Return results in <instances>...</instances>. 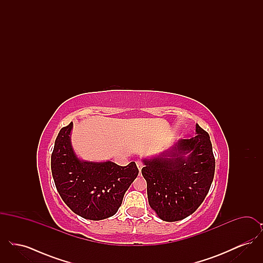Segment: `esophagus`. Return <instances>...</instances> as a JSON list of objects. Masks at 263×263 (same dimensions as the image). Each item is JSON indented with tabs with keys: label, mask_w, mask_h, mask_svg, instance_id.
<instances>
[{
	"label": "esophagus",
	"mask_w": 263,
	"mask_h": 263,
	"mask_svg": "<svg viewBox=\"0 0 263 263\" xmlns=\"http://www.w3.org/2000/svg\"><path fill=\"white\" fill-rule=\"evenodd\" d=\"M136 164H137L139 171H141V170H142V167H143V165H144V163H143V162H142L141 160H137V161H136Z\"/></svg>",
	"instance_id": "esophagus-1"
}]
</instances>
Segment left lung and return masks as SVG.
Returning a JSON list of instances; mask_svg holds the SVG:
<instances>
[{
    "mask_svg": "<svg viewBox=\"0 0 263 263\" xmlns=\"http://www.w3.org/2000/svg\"><path fill=\"white\" fill-rule=\"evenodd\" d=\"M196 133L160 157L144 160L149 204L163 221H179L195 212L211 187L215 158L210 136L198 124Z\"/></svg>",
    "mask_w": 263,
    "mask_h": 263,
    "instance_id": "obj_1",
    "label": "left lung"
}]
</instances>
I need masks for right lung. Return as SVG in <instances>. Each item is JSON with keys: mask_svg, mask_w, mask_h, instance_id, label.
Masks as SVG:
<instances>
[{"mask_svg": "<svg viewBox=\"0 0 263 263\" xmlns=\"http://www.w3.org/2000/svg\"><path fill=\"white\" fill-rule=\"evenodd\" d=\"M73 123L60 130L51 155L56 188L66 205L77 215L93 221L113 216L122 204L126 190L139 174L131 162L121 166L112 162L81 161L71 146Z\"/></svg>", "mask_w": 263, "mask_h": 263, "instance_id": "right-lung-1", "label": "right lung"}]
</instances>
